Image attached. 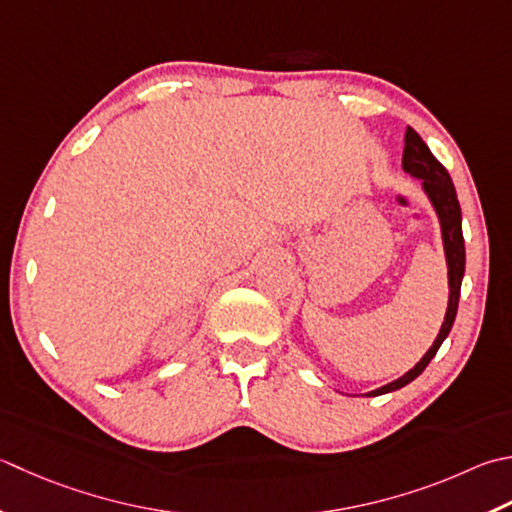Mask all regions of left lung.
Wrapping results in <instances>:
<instances>
[{
	"mask_svg": "<svg viewBox=\"0 0 512 512\" xmlns=\"http://www.w3.org/2000/svg\"><path fill=\"white\" fill-rule=\"evenodd\" d=\"M402 166L406 173L422 179L426 195L430 197V202H433L437 215H439V224H442V237H444V250H446V262H448L450 297H448V310H446V319L442 324V330H439L435 344L430 346L428 353L422 357V362H419L413 370H408L404 377H399V379H395V382H390L382 388L373 390V393H368L370 397L393 393V390L410 384L415 377L424 373V368L430 364V359L437 355L439 346H442V342L450 333V328H453L455 315H457V304H459V290H462V277H464V268H466L462 208H459V202H457L453 179H450L448 170L437 162L435 155L430 153V148L424 144V139L419 137L413 128H406Z\"/></svg>",
	"mask_w": 512,
	"mask_h": 512,
	"instance_id": "1",
	"label": "left lung"
}]
</instances>
